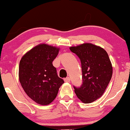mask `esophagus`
<instances>
[{
    "mask_svg": "<svg viewBox=\"0 0 130 130\" xmlns=\"http://www.w3.org/2000/svg\"><path fill=\"white\" fill-rule=\"evenodd\" d=\"M64 81H65V83H69L70 81V78L69 77H67L66 78L64 79Z\"/></svg>",
    "mask_w": 130,
    "mask_h": 130,
    "instance_id": "esophagus-1",
    "label": "esophagus"
}]
</instances>
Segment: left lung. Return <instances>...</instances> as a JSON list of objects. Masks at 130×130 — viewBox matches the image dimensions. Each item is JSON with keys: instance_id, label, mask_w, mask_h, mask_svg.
Returning a JSON list of instances; mask_svg holds the SVG:
<instances>
[{"instance_id": "8db88e82", "label": "left lung", "mask_w": 130, "mask_h": 130, "mask_svg": "<svg viewBox=\"0 0 130 130\" xmlns=\"http://www.w3.org/2000/svg\"><path fill=\"white\" fill-rule=\"evenodd\" d=\"M80 60L83 84L74 86L77 98L84 103H90L101 97L112 75V67L108 53L100 46L84 43L70 47Z\"/></svg>"}]
</instances>
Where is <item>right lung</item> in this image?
<instances>
[{
  "mask_svg": "<svg viewBox=\"0 0 130 130\" xmlns=\"http://www.w3.org/2000/svg\"><path fill=\"white\" fill-rule=\"evenodd\" d=\"M59 50L40 44L25 54L19 62V79L22 87L32 100L41 105L50 104L64 83L53 65Z\"/></svg>",
  "mask_w": 130,
  "mask_h": 130,
  "instance_id": "1",
  "label": "right lung"
}]
</instances>
